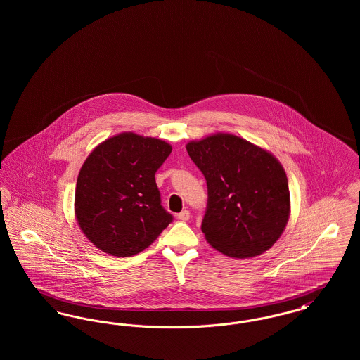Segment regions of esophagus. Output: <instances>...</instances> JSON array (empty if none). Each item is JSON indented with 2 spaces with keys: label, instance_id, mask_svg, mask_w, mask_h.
Here are the masks:
<instances>
[{
  "label": "esophagus",
  "instance_id": "obj_1",
  "mask_svg": "<svg viewBox=\"0 0 360 360\" xmlns=\"http://www.w3.org/2000/svg\"><path fill=\"white\" fill-rule=\"evenodd\" d=\"M176 217L181 221H188V219H190V213H188V210H182L181 213L176 214Z\"/></svg>",
  "mask_w": 360,
  "mask_h": 360
}]
</instances>
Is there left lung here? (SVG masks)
Instances as JSON below:
<instances>
[{
    "mask_svg": "<svg viewBox=\"0 0 360 360\" xmlns=\"http://www.w3.org/2000/svg\"><path fill=\"white\" fill-rule=\"evenodd\" d=\"M186 150L206 179L201 229L207 243L238 259L267 251L282 235L290 213L289 184L281 163L228 134L190 141Z\"/></svg>",
    "mask_w": 360,
    "mask_h": 360,
    "instance_id": "left-lung-1",
    "label": "left lung"
}]
</instances>
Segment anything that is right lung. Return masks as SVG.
Returning <instances> with one entry per match:
<instances>
[{
  "label": "right lung",
  "instance_id": "obj_1",
  "mask_svg": "<svg viewBox=\"0 0 360 360\" xmlns=\"http://www.w3.org/2000/svg\"><path fill=\"white\" fill-rule=\"evenodd\" d=\"M170 154L166 141L125 132L87 156L77 179L75 216L97 248L113 257L136 255L172 223L155 181Z\"/></svg>",
  "mask_w": 360,
  "mask_h": 360
}]
</instances>
